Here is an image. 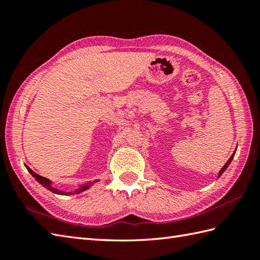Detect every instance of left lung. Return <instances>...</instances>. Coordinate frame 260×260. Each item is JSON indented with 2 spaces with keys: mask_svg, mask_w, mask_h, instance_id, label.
I'll use <instances>...</instances> for the list:
<instances>
[{
  "mask_svg": "<svg viewBox=\"0 0 260 260\" xmlns=\"http://www.w3.org/2000/svg\"><path fill=\"white\" fill-rule=\"evenodd\" d=\"M235 154H236V151L234 152V154H233V155H231V157L228 159V161H227V163H225L224 165H223V168L221 169V170H220L219 171V174H218V178H220V176H221L222 175V173L224 172V171H225V169H227L228 167H229V164L231 163V161H233V158H234V156H235Z\"/></svg>",
  "mask_w": 260,
  "mask_h": 260,
  "instance_id": "left-lung-1",
  "label": "left lung"
}]
</instances>
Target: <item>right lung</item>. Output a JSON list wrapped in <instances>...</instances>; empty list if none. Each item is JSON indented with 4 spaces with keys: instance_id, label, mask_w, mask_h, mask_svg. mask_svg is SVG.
<instances>
[{
    "instance_id": "obj_1",
    "label": "right lung",
    "mask_w": 260,
    "mask_h": 260,
    "mask_svg": "<svg viewBox=\"0 0 260 260\" xmlns=\"http://www.w3.org/2000/svg\"><path fill=\"white\" fill-rule=\"evenodd\" d=\"M25 168L27 169V171H29L30 172V174L33 176V178H35L39 183H40L42 186H45L46 189H48L49 191H51V192H53V193H56V194H60V196H73V194H79V193H81V192H84V191H86V190H88L89 189V187L93 184V183H96V182H98L99 180H95L93 182H88V183H85V184H80L78 187H77V189H75L74 191H70V192H66V191H61V190H59V189H57V187H54V186H52V182L49 180V179H47V178H43V176H41V175H39V174H37V173H35L33 172V171L29 168V167H26L25 165Z\"/></svg>"
}]
</instances>
